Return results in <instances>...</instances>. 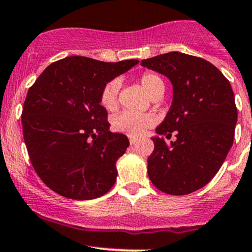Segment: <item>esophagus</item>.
<instances>
[{
	"label": "esophagus",
	"instance_id": "esophagus-1",
	"mask_svg": "<svg viewBox=\"0 0 252 252\" xmlns=\"http://www.w3.org/2000/svg\"><path fill=\"white\" fill-rule=\"evenodd\" d=\"M129 141H130V145H136L137 142V139H135V137H129Z\"/></svg>",
	"mask_w": 252,
	"mask_h": 252
}]
</instances>
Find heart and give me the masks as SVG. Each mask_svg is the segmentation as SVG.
Here are the masks:
<instances>
[{
  "mask_svg": "<svg viewBox=\"0 0 252 252\" xmlns=\"http://www.w3.org/2000/svg\"><path fill=\"white\" fill-rule=\"evenodd\" d=\"M140 84L149 96L153 95L157 91L165 88L164 81L157 74L146 73L141 76ZM120 91V81L112 80L104 86L100 93V103L106 110H113L117 106V95ZM153 124V117L147 113H137L124 111L117 115L113 120V126L116 130L124 132L132 137H139L145 134L149 126Z\"/></svg>",
  "mask_w": 252,
  "mask_h": 252,
  "instance_id": "heart-1",
  "label": "heart"
}]
</instances>
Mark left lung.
Returning a JSON list of instances; mask_svg holds the SVG:
<instances>
[{
	"label": "left lung",
	"mask_w": 252,
	"mask_h": 252,
	"mask_svg": "<svg viewBox=\"0 0 252 252\" xmlns=\"http://www.w3.org/2000/svg\"><path fill=\"white\" fill-rule=\"evenodd\" d=\"M165 75L173 87L172 104L152 137L149 179L170 195H188L208 184L233 145L238 112L231 84L208 61L173 51L141 61ZM177 140L166 144L160 134Z\"/></svg>",
	"instance_id": "obj_1"
}]
</instances>
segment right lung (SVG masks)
I'll use <instances>...</instances> for the list:
<instances>
[{
    "instance_id": "1",
    "label": "right lung",
    "mask_w": 252,
    "mask_h": 252,
    "mask_svg": "<svg viewBox=\"0 0 252 252\" xmlns=\"http://www.w3.org/2000/svg\"><path fill=\"white\" fill-rule=\"evenodd\" d=\"M137 63L65 57L51 63L27 92L21 116L27 152L37 175L59 195L93 200L115 184L116 162L129 140L110 131L100 93Z\"/></svg>"
}]
</instances>
